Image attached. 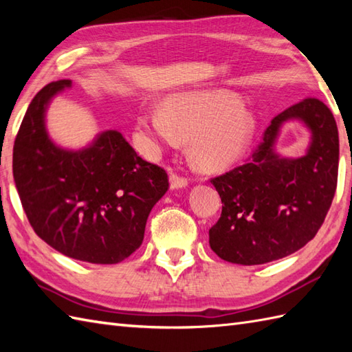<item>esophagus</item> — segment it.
I'll list each match as a JSON object with an SVG mask.
<instances>
[{
    "instance_id": "34e87169",
    "label": "esophagus",
    "mask_w": 352,
    "mask_h": 352,
    "mask_svg": "<svg viewBox=\"0 0 352 352\" xmlns=\"http://www.w3.org/2000/svg\"><path fill=\"white\" fill-rule=\"evenodd\" d=\"M169 182H170V189H182V188H186L189 183L188 178L177 174V172H170Z\"/></svg>"
}]
</instances>
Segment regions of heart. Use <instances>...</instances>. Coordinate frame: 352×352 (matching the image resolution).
I'll return each mask as SVG.
<instances>
[{
	"instance_id": "b5f03b06",
	"label": "heart",
	"mask_w": 352,
	"mask_h": 352,
	"mask_svg": "<svg viewBox=\"0 0 352 352\" xmlns=\"http://www.w3.org/2000/svg\"><path fill=\"white\" fill-rule=\"evenodd\" d=\"M139 129L154 145L192 139L190 159L201 170L218 172L234 164L250 146L257 126L252 111L226 91L183 92L160 109H145Z\"/></svg>"
}]
</instances>
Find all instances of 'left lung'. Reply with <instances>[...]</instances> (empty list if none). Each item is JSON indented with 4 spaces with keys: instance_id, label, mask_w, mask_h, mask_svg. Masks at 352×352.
Wrapping results in <instances>:
<instances>
[{
    "instance_id": "8db88e82",
    "label": "left lung",
    "mask_w": 352,
    "mask_h": 352,
    "mask_svg": "<svg viewBox=\"0 0 352 352\" xmlns=\"http://www.w3.org/2000/svg\"><path fill=\"white\" fill-rule=\"evenodd\" d=\"M301 118L312 130L309 153L281 160L272 149L279 126ZM339 170V133L331 110L304 98L276 115L250 163L210 178L222 201L208 243L239 265H263L298 251L316 236L330 210Z\"/></svg>"
}]
</instances>
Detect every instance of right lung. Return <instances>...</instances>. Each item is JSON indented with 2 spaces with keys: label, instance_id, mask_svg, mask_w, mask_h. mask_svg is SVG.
Wrapping results in <instances>:
<instances>
[{
  "label": "right lung",
  "instance_id": "1",
  "mask_svg": "<svg viewBox=\"0 0 352 352\" xmlns=\"http://www.w3.org/2000/svg\"><path fill=\"white\" fill-rule=\"evenodd\" d=\"M66 86L71 80L52 81L30 102L14 139V184L42 241L71 258L115 265L142 245L148 214L169 178L115 130L77 153L52 144L43 113Z\"/></svg>",
  "mask_w": 352,
  "mask_h": 352
}]
</instances>
